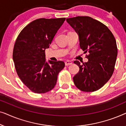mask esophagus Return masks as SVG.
<instances>
[{"label": "esophagus", "instance_id": "1", "mask_svg": "<svg viewBox=\"0 0 126 126\" xmlns=\"http://www.w3.org/2000/svg\"><path fill=\"white\" fill-rule=\"evenodd\" d=\"M65 66H69V65H70L72 64V62L70 61H66L65 62Z\"/></svg>", "mask_w": 126, "mask_h": 126}]
</instances>
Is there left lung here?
Segmentation results:
<instances>
[{"mask_svg": "<svg viewBox=\"0 0 126 126\" xmlns=\"http://www.w3.org/2000/svg\"><path fill=\"white\" fill-rule=\"evenodd\" d=\"M66 21L79 34L80 47L88 59L80 64L79 72L73 77L77 88L84 92L99 90L111 78L118 55L116 40L106 25L89 16L67 18Z\"/></svg>", "mask_w": 126, "mask_h": 126, "instance_id": "obj_1", "label": "left lung"}]
</instances>
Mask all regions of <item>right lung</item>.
<instances>
[{
	"mask_svg": "<svg viewBox=\"0 0 126 126\" xmlns=\"http://www.w3.org/2000/svg\"><path fill=\"white\" fill-rule=\"evenodd\" d=\"M65 18L34 20L24 27L16 39L13 58L22 82L32 92L44 94L56 85L63 61L46 62L45 49L49 47Z\"/></svg>",
	"mask_w": 126,
	"mask_h": 126,
	"instance_id": "add662e5",
	"label": "right lung"
}]
</instances>
